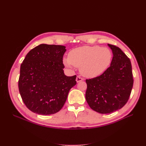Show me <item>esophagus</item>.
Returning <instances> with one entry per match:
<instances>
[{"label": "esophagus", "instance_id": "obj_1", "mask_svg": "<svg viewBox=\"0 0 146 146\" xmlns=\"http://www.w3.org/2000/svg\"><path fill=\"white\" fill-rule=\"evenodd\" d=\"M82 80H83V79L82 77H79V76H77V77H76V82H77V83L80 82H82Z\"/></svg>", "mask_w": 146, "mask_h": 146}]
</instances>
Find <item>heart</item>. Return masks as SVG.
<instances>
[{
    "instance_id": "b5f03b06",
    "label": "heart",
    "mask_w": 146,
    "mask_h": 146,
    "mask_svg": "<svg viewBox=\"0 0 146 146\" xmlns=\"http://www.w3.org/2000/svg\"><path fill=\"white\" fill-rule=\"evenodd\" d=\"M113 57V52L108 47L82 46L70 51L69 58H64L63 63L69 68L72 66L80 68V72L84 77L94 78L108 69Z\"/></svg>"
}]
</instances>
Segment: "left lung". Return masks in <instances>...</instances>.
<instances>
[{
	"instance_id": "1",
	"label": "left lung",
	"mask_w": 146,
	"mask_h": 146,
	"mask_svg": "<svg viewBox=\"0 0 146 146\" xmlns=\"http://www.w3.org/2000/svg\"><path fill=\"white\" fill-rule=\"evenodd\" d=\"M108 46L113 54L111 65L101 76L86 80L87 103L92 110L101 114L122 108L129 99L133 84L130 59L120 48Z\"/></svg>"
}]
</instances>
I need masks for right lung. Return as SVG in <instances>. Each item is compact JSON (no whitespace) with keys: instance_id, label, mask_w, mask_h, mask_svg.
<instances>
[{"instance_id":"add662e5","label":"right lung","mask_w":146,"mask_h":146,"mask_svg":"<svg viewBox=\"0 0 146 146\" xmlns=\"http://www.w3.org/2000/svg\"><path fill=\"white\" fill-rule=\"evenodd\" d=\"M66 47L41 44L25 56L21 65L19 90L30 111L49 115L62 108L69 90L76 85V76L64 73Z\"/></svg>"}]
</instances>
